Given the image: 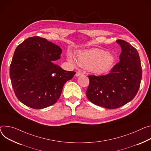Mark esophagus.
Here are the masks:
<instances>
[{"instance_id":"obj_1","label":"esophagus","mask_w":151,"mask_h":151,"mask_svg":"<svg viewBox=\"0 0 151 151\" xmlns=\"http://www.w3.org/2000/svg\"><path fill=\"white\" fill-rule=\"evenodd\" d=\"M83 75V73H82L81 72H80V71H78V72H77L76 73V76H81V75Z\"/></svg>"}]
</instances>
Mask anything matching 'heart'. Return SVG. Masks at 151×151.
Returning <instances> with one entry per match:
<instances>
[{
	"instance_id": "b5f03b06",
	"label": "heart",
	"mask_w": 151,
	"mask_h": 151,
	"mask_svg": "<svg viewBox=\"0 0 151 151\" xmlns=\"http://www.w3.org/2000/svg\"><path fill=\"white\" fill-rule=\"evenodd\" d=\"M67 57L72 64L76 63V60L72 53H68ZM114 61L112 54L99 49L81 51L77 55V61L80 66L97 74L104 73L111 69Z\"/></svg>"
}]
</instances>
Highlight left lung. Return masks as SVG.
Returning a JSON list of instances; mask_svg holds the SVG:
<instances>
[{"label":"left lung","instance_id":"obj_1","mask_svg":"<svg viewBox=\"0 0 151 151\" xmlns=\"http://www.w3.org/2000/svg\"><path fill=\"white\" fill-rule=\"evenodd\" d=\"M116 42L122 49L120 62L106 75H88L86 90L91 102L108 109L118 108L132 101L139 91L142 77L137 50L125 40Z\"/></svg>","mask_w":151,"mask_h":151}]
</instances>
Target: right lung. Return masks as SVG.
Instances as JSON below:
<instances>
[{"instance_id": "obj_1", "label": "right lung", "mask_w": 151, "mask_h": 151, "mask_svg": "<svg viewBox=\"0 0 151 151\" xmlns=\"http://www.w3.org/2000/svg\"><path fill=\"white\" fill-rule=\"evenodd\" d=\"M61 49L46 38H28L16 49L9 68L11 85L17 99L34 109L55 104L64 84L75 72L66 71L52 62Z\"/></svg>"}]
</instances>
